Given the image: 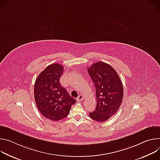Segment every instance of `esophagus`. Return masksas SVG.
Masks as SVG:
<instances>
[{
	"instance_id": "34e87169",
	"label": "esophagus",
	"mask_w": 160,
	"mask_h": 160,
	"mask_svg": "<svg viewBox=\"0 0 160 160\" xmlns=\"http://www.w3.org/2000/svg\"><path fill=\"white\" fill-rule=\"evenodd\" d=\"M76 100H77L78 102H81V101H82V100H83V97H82V95H79L78 96V97L76 98Z\"/></svg>"
}]
</instances>
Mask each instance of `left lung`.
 <instances>
[{
  "instance_id": "8db88e82",
  "label": "left lung",
  "mask_w": 160,
  "mask_h": 160,
  "mask_svg": "<svg viewBox=\"0 0 160 160\" xmlns=\"http://www.w3.org/2000/svg\"><path fill=\"white\" fill-rule=\"evenodd\" d=\"M96 90L97 107L89 113L93 120L103 122L114 115L122 100L123 87L116 71L109 64L98 62L87 68Z\"/></svg>"
}]
</instances>
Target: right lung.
Masks as SVG:
<instances>
[{
    "label": "right lung",
    "instance_id": "right-lung-1",
    "mask_svg": "<svg viewBox=\"0 0 160 160\" xmlns=\"http://www.w3.org/2000/svg\"><path fill=\"white\" fill-rule=\"evenodd\" d=\"M63 67L59 63L48 66L35 82L34 98L41 114L57 121L67 116L71 106L76 101L71 97L60 83Z\"/></svg>",
    "mask_w": 160,
    "mask_h": 160
}]
</instances>
